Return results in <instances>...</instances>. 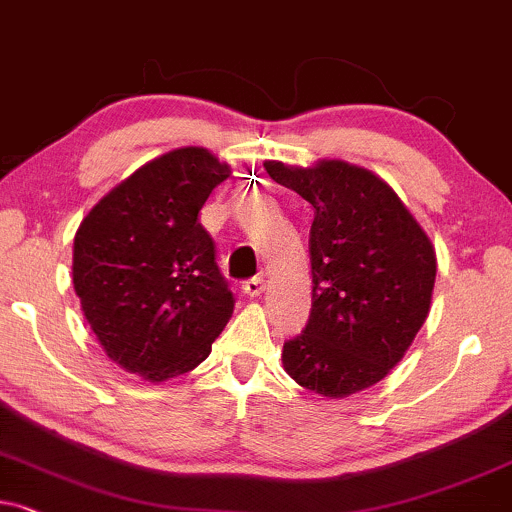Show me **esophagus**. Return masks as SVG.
Returning <instances> with one entry per match:
<instances>
[{
  "instance_id": "esophagus-1",
  "label": "esophagus",
  "mask_w": 512,
  "mask_h": 512,
  "mask_svg": "<svg viewBox=\"0 0 512 512\" xmlns=\"http://www.w3.org/2000/svg\"><path fill=\"white\" fill-rule=\"evenodd\" d=\"M242 289L246 296H261L266 292V280H263V277H251V280L244 282Z\"/></svg>"
}]
</instances>
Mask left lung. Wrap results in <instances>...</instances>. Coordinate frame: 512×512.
<instances>
[{
  "instance_id": "obj_1",
  "label": "left lung",
  "mask_w": 512,
  "mask_h": 512,
  "mask_svg": "<svg viewBox=\"0 0 512 512\" xmlns=\"http://www.w3.org/2000/svg\"><path fill=\"white\" fill-rule=\"evenodd\" d=\"M263 166L315 213L311 318L285 342L282 365L308 391L346 399L384 380L406 356L430 315L437 254L399 194L372 170L339 159Z\"/></svg>"
}]
</instances>
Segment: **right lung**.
Instances as JSON below:
<instances>
[{"label":"right lung","mask_w":512,"mask_h":512,"mask_svg":"<svg viewBox=\"0 0 512 512\" xmlns=\"http://www.w3.org/2000/svg\"><path fill=\"white\" fill-rule=\"evenodd\" d=\"M232 168L204 147L144 163L82 218L73 287L106 356L161 384L194 370L235 311L199 223L208 194Z\"/></svg>","instance_id":"1"}]
</instances>
